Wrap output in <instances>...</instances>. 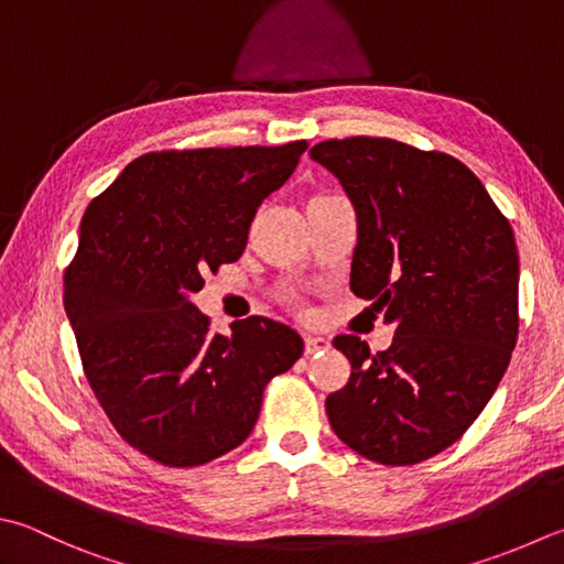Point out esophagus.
Wrapping results in <instances>:
<instances>
[{
    "instance_id": "esophagus-1",
    "label": "esophagus",
    "mask_w": 564,
    "mask_h": 564,
    "mask_svg": "<svg viewBox=\"0 0 564 564\" xmlns=\"http://www.w3.org/2000/svg\"><path fill=\"white\" fill-rule=\"evenodd\" d=\"M326 348H332V344H328V338H324V336H306L304 338L306 356H314V354H318V350H326Z\"/></svg>"
}]
</instances>
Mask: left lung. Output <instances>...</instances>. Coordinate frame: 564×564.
<instances>
[{
    "label": "left lung",
    "mask_w": 564,
    "mask_h": 564,
    "mask_svg": "<svg viewBox=\"0 0 564 564\" xmlns=\"http://www.w3.org/2000/svg\"><path fill=\"white\" fill-rule=\"evenodd\" d=\"M310 156L356 210L350 290L395 326L388 350L358 336L326 398L336 437L370 462L405 466L454 444L501 382L518 338L513 230L459 159L386 137L328 140Z\"/></svg>",
    "instance_id": "8db88e82"
}]
</instances>
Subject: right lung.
Instances as JSON below:
<instances>
[{"mask_svg": "<svg viewBox=\"0 0 564 564\" xmlns=\"http://www.w3.org/2000/svg\"><path fill=\"white\" fill-rule=\"evenodd\" d=\"M306 142L144 154L80 220L66 316L95 398L134 449L198 466L248 440L270 378L304 354L294 328L252 316L210 334L204 274L238 260L254 210Z\"/></svg>", "mask_w": 564, "mask_h": 564, "instance_id": "obj_1", "label": "right lung"}]
</instances>
